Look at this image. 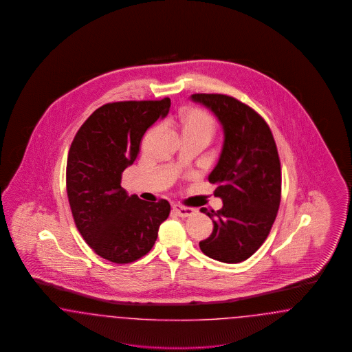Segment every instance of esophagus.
Here are the masks:
<instances>
[{"label":"esophagus","instance_id":"obj_1","mask_svg":"<svg viewBox=\"0 0 352 352\" xmlns=\"http://www.w3.org/2000/svg\"><path fill=\"white\" fill-rule=\"evenodd\" d=\"M173 211L175 212L179 217H188V216H192L195 213L194 208L186 207V206H182V204H174L173 206Z\"/></svg>","mask_w":352,"mask_h":352}]
</instances>
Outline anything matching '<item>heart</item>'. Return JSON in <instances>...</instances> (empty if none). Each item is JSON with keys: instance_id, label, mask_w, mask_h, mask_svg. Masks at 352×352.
<instances>
[{"instance_id": "obj_1", "label": "heart", "mask_w": 352, "mask_h": 352, "mask_svg": "<svg viewBox=\"0 0 352 352\" xmlns=\"http://www.w3.org/2000/svg\"><path fill=\"white\" fill-rule=\"evenodd\" d=\"M173 124L179 126L183 136H194L210 141L214 133L216 123L210 113L197 107L184 109L173 119Z\"/></svg>"}]
</instances>
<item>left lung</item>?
Instances as JSON below:
<instances>
[{"label":"left lung","mask_w":352,"mask_h":352,"mask_svg":"<svg viewBox=\"0 0 352 352\" xmlns=\"http://www.w3.org/2000/svg\"><path fill=\"white\" fill-rule=\"evenodd\" d=\"M224 129V144L208 181L223 208H201L213 223L200 250L224 263L250 258L267 239L280 206L281 168L278 148L265 119L250 106L226 94H192Z\"/></svg>","instance_id":"1"}]
</instances>
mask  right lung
<instances>
[{"instance_id":"obj_1","label":"right lung","mask_w":352,"mask_h":352,"mask_svg":"<svg viewBox=\"0 0 352 352\" xmlns=\"http://www.w3.org/2000/svg\"><path fill=\"white\" fill-rule=\"evenodd\" d=\"M170 99L124 100L91 113L72 141L67 194L74 224L99 256L118 265L149 253L170 204L126 195L122 174L140 152L146 129L165 118Z\"/></svg>"}]
</instances>
